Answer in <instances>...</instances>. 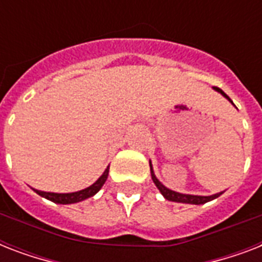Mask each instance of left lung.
<instances>
[{"label":"left lung","instance_id":"left-lung-1","mask_svg":"<svg viewBox=\"0 0 262 262\" xmlns=\"http://www.w3.org/2000/svg\"><path fill=\"white\" fill-rule=\"evenodd\" d=\"M215 88L217 92H220V94L223 95V96H226V98L230 100V102L232 103V100L230 98H228L227 95L224 94L223 91L220 90V88L217 87H213ZM149 167H151V175H152V181L155 182V185L158 186V189L160 190V193L166 197V199L168 200V201H175V203H185V204H195V205H200V204H205L208 203V201H211V200L216 199V197H219L222 193H217V194H213V195H191V194H182V193H177V191L174 190H170V189H167L166 186H163L162 183L159 182V179L156 178L155 174H154V171H152V166H151V162H149Z\"/></svg>","mask_w":262,"mask_h":262}]
</instances>
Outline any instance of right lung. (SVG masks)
Instances as JSON below:
<instances>
[{
    "label": "right lung",
    "mask_w": 262,
    "mask_h": 262,
    "mask_svg": "<svg viewBox=\"0 0 262 262\" xmlns=\"http://www.w3.org/2000/svg\"><path fill=\"white\" fill-rule=\"evenodd\" d=\"M110 167V166H108ZM108 167L104 170L103 175L100 178L94 183V185H91L90 187L87 189H84V190L80 191H75V193H47V191H40V190H34L38 193L39 195H42L45 199L50 200L53 203L57 204H75L79 203V201H83L85 199H90L94 194H96L99 190H100V187L103 186V183L106 182L107 177H108Z\"/></svg>",
    "instance_id": "1"
}]
</instances>
